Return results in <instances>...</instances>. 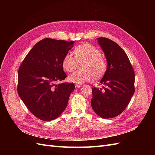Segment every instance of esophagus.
I'll return each instance as SVG.
<instances>
[{
    "label": "esophagus",
    "instance_id": "1",
    "mask_svg": "<svg viewBox=\"0 0 155 155\" xmlns=\"http://www.w3.org/2000/svg\"><path fill=\"white\" fill-rule=\"evenodd\" d=\"M75 86H76V88H79V87H82L83 85H82V84H78V83H76V84H75Z\"/></svg>",
    "mask_w": 155,
    "mask_h": 155
}]
</instances>
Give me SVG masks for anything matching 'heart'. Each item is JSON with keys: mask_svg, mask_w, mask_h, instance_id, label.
<instances>
[{"mask_svg": "<svg viewBox=\"0 0 155 155\" xmlns=\"http://www.w3.org/2000/svg\"><path fill=\"white\" fill-rule=\"evenodd\" d=\"M74 54L68 52L62 61V67L65 71L72 72L77 66L78 61H83L82 68L84 70L77 71L70 74V81L78 84L90 81L95 77L99 78L107 70V63L101 57V51L91 44L85 43L78 46L74 50Z\"/></svg>", "mask_w": 155, "mask_h": 155, "instance_id": "b5f03b06", "label": "heart"}]
</instances>
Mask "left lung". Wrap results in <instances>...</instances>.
<instances>
[{
	"mask_svg": "<svg viewBox=\"0 0 155 155\" xmlns=\"http://www.w3.org/2000/svg\"><path fill=\"white\" fill-rule=\"evenodd\" d=\"M105 55L107 68L101 79L102 88H92V109L103 118L120 115L128 105L134 91V71L124 50L105 37L97 38Z\"/></svg>",
	"mask_w": 155,
	"mask_h": 155,
	"instance_id": "left-lung-1",
	"label": "left lung"
}]
</instances>
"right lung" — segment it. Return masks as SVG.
Here are the masks:
<instances>
[{
    "label": "right lung",
    "instance_id": "1",
    "mask_svg": "<svg viewBox=\"0 0 155 155\" xmlns=\"http://www.w3.org/2000/svg\"><path fill=\"white\" fill-rule=\"evenodd\" d=\"M74 41L45 38L39 41L23 60L18 71L17 92L37 118L51 121L67 107L74 83H58L66 78L62 61Z\"/></svg>",
    "mask_w": 155,
    "mask_h": 155
}]
</instances>
